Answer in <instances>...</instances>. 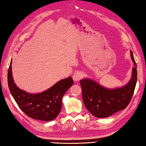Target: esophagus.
<instances>
[{"mask_svg": "<svg viewBox=\"0 0 146 146\" xmlns=\"http://www.w3.org/2000/svg\"><path fill=\"white\" fill-rule=\"evenodd\" d=\"M72 77H73V79L74 81H75V82H78L80 81V80L83 78V73L82 72V71H76V72L74 73Z\"/></svg>", "mask_w": 146, "mask_h": 146, "instance_id": "esophagus-1", "label": "esophagus"}]
</instances>
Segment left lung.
I'll return each instance as SVG.
<instances>
[{"instance_id":"1","label":"left lung","mask_w":146,"mask_h":146,"mask_svg":"<svg viewBox=\"0 0 146 146\" xmlns=\"http://www.w3.org/2000/svg\"><path fill=\"white\" fill-rule=\"evenodd\" d=\"M131 57L135 66L132 68V78L125 86L108 89L94 80L85 78L80 80L83 103L87 110L97 118H105L125 109L134 94L137 79V64L131 51Z\"/></svg>"}]
</instances>
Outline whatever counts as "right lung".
Masks as SVG:
<instances>
[{
	"instance_id": "obj_1",
	"label": "right lung",
	"mask_w": 146,
	"mask_h": 146,
	"mask_svg": "<svg viewBox=\"0 0 146 146\" xmlns=\"http://www.w3.org/2000/svg\"><path fill=\"white\" fill-rule=\"evenodd\" d=\"M7 81L9 90L20 109L34 119L51 121L60 113L62 98L73 85L71 77L60 80L47 90L33 94L19 88L14 82L12 73V60L9 68Z\"/></svg>"
}]
</instances>
